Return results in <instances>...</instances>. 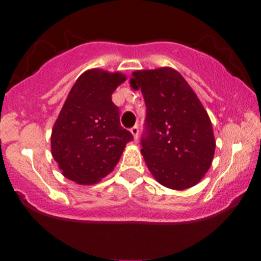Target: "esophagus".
<instances>
[{
    "mask_svg": "<svg viewBox=\"0 0 261 261\" xmlns=\"http://www.w3.org/2000/svg\"><path fill=\"white\" fill-rule=\"evenodd\" d=\"M130 131H131V134H133L134 139L137 140V136H139V126H137V125H135L134 127L130 128Z\"/></svg>",
    "mask_w": 261,
    "mask_h": 261,
    "instance_id": "esophagus-1",
    "label": "esophagus"
}]
</instances>
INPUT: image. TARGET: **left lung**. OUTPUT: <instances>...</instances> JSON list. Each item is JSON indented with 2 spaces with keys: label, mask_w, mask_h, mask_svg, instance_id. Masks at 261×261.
I'll list each match as a JSON object with an SVG mask.
<instances>
[{
  "label": "left lung",
  "mask_w": 261,
  "mask_h": 261,
  "mask_svg": "<svg viewBox=\"0 0 261 261\" xmlns=\"http://www.w3.org/2000/svg\"><path fill=\"white\" fill-rule=\"evenodd\" d=\"M130 83L145 98L141 153L151 174L173 190L196 185L211 167L216 141L195 92L172 67L135 71Z\"/></svg>",
  "instance_id": "1"
}]
</instances>
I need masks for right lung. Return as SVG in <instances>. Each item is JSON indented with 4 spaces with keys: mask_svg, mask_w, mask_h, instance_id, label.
<instances>
[{
    "mask_svg": "<svg viewBox=\"0 0 261 261\" xmlns=\"http://www.w3.org/2000/svg\"><path fill=\"white\" fill-rule=\"evenodd\" d=\"M125 81L120 72L92 68L71 88L51 133V154L65 178L81 185L100 181L133 141L112 100L114 91Z\"/></svg>",
    "mask_w": 261,
    "mask_h": 261,
    "instance_id": "add662e5",
    "label": "right lung"
}]
</instances>
